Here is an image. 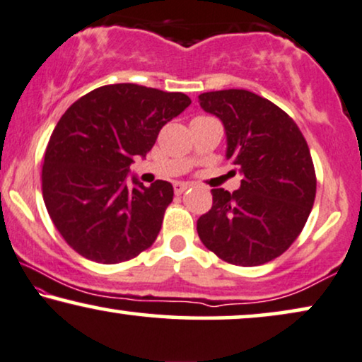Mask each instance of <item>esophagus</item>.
Segmentation results:
<instances>
[{
	"instance_id": "obj_1",
	"label": "esophagus",
	"mask_w": 362,
	"mask_h": 362,
	"mask_svg": "<svg viewBox=\"0 0 362 362\" xmlns=\"http://www.w3.org/2000/svg\"><path fill=\"white\" fill-rule=\"evenodd\" d=\"M189 184H182V182H178V184H175L173 185V190H175V194L177 195H180V194H184V192L189 189Z\"/></svg>"
}]
</instances>
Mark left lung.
<instances>
[{
    "label": "left lung",
    "instance_id": "obj_1",
    "mask_svg": "<svg viewBox=\"0 0 362 362\" xmlns=\"http://www.w3.org/2000/svg\"><path fill=\"white\" fill-rule=\"evenodd\" d=\"M221 120L226 160L243 175L233 194L214 189V205L197 220L202 243L238 267H258L285 253L311 214L316 175L303 134L290 115L245 89L199 95Z\"/></svg>",
    "mask_w": 362,
    "mask_h": 362
}]
</instances>
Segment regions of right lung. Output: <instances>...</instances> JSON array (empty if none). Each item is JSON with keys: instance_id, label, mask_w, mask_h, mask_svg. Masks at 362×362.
Wrapping results in <instances>:
<instances>
[{"instance_id": "right-lung-1", "label": "right lung", "mask_w": 362, "mask_h": 362, "mask_svg": "<svg viewBox=\"0 0 362 362\" xmlns=\"http://www.w3.org/2000/svg\"><path fill=\"white\" fill-rule=\"evenodd\" d=\"M189 95L137 84L90 90L62 114L47 144L42 199L67 245L84 258L114 264L156 242L173 199L170 182L151 187L132 175L168 120L190 105Z\"/></svg>"}]
</instances>
